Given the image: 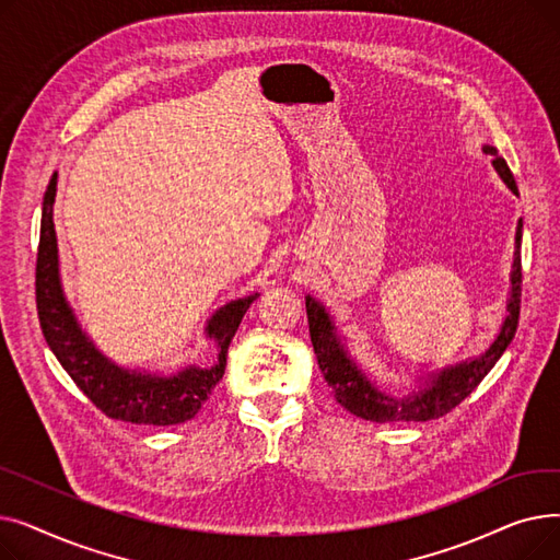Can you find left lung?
<instances>
[{
    "label": "left lung",
    "instance_id": "8db88e82",
    "mask_svg": "<svg viewBox=\"0 0 560 560\" xmlns=\"http://www.w3.org/2000/svg\"><path fill=\"white\" fill-rule=\"evenodd\" d=\"M483 152L492 156V165L499 176L509 184V188L517 195V186L513 179V172L509 170L506 161L497 154L494 147H483ZM522 220L515 233V262H513V290L509 300V317L504 322L502 331L494 338V342L486 349L477 361L460 363L456 368H447L433 376L431 384L424 390L410 393L408 397H390L381 388H374L365 374L357 368L354 361H349L340 340L334 334V325L313 298H306V315H308V329L311 340L317 357V365L322 376L329 384L336 401L349 410L351 416L376 422V424H390V422H429L447 416L454 410L469 393H472L483 376L494 368V363L502 359L506 347L511 345L517 319H520V298H522Z\"/></svg>",
    "mask_w": 560,
    "mask_h": 560
}]
</instances>
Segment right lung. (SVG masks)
Returning <instances> with one entry per match:
<instances>
[{"mask_svg": "<svg viewBox=\"0 0 560 560\" xmlns=\"http://www.w3.org/2000/svg\"><path fill=\"white\" fill-rule=\"evenodd\" d=\"M54 197L56 174L51 176L43 199L40 243L36 258V308L43 336L54 357L66 368L83 395L113 420L170 427L195 418L201 404L209 399L211 390L222 378L229 342L238 331L243 315L256 298L252 295L247 300L231 302L211 317L206 334L218 340V365L209 370L188 368L167 378L120 370L108 363L93 342L81 334L63 298L61 281H58V249L51 218Z\"/></svg>", "mask_w": 560, "mask_h": 560, "instance_id": "obj_1", "label": "right lung"}]
</instances>
